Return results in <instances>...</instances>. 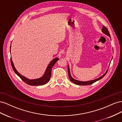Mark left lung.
Returning a JSON list of instances; mask_svg holds the SVG:
<instances>
[{
  "mask_svg": "<svg viewBox=\"0 0 122 122\" xmlns=\"http://www.w3.org/2000/svg\"><path fill=\"white\" fill-rule=\"evenodd\" d=\"M102 32L103 33H104L105 35H106L107 36H110V34H109V31L108 30L107 28L105 26H104V25H103V28L102 29ZM107 71H108V70H107V71L106 72V73L104 74V75H103L102 76H101V77H99V78H98L97 79H96L95 80H91V81H80L75 80V79H74L72 78V77H71V74H70V68H69V66H68V75H69V77L70 80H71V81L73 82L74 83H75V84L80 85V86H81V85H82V86H86V85H90V84H93V83L96 82L97 81H98V80H99L100 79H101V78H102L103 77L106 75V74L107 73Z\"/></svg>",
  "mask_w": 122,
  "mask_h": 122,
  "instance_id": "left-lung-1",
  "label": "left lung"
}]
</instances>
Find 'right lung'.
<instances>
[{"label":"right lung","instance_id":"add662e5","mask_svg":"<svg viewBox=\"0 0 122 122\" xmlns=\"http://www.w3.org/2000/svg\"><path fill=\"white\" fill-rule=\"evenodd\" d=\"M58 59L59 58L57 57L53 59V60L50 62V63L49 64V65L48 66V67L46 70V71L45 73H44V75L40 78L35 79H27L26 78H25V77L23 76L22 75H21L19 73H18V72L17 71L16 69L14 67L13 62L11 57H10V64H11V65H12V68L15 73L25 83L29 85V86H41V85L45 84L49 81V80H50V77H51V70H52V68L53 67V66L55 65V64L56 63V62L58 60Z\"/></svg>","mask_w":122,"mask_h":122}]
</instances>
